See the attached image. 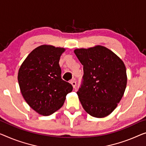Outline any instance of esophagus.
I'll use <instances>...</instances> for the list:
<instances>
[{"label":"esophagus","instance_id":"obj_1","mask_svg":"<svg viewBox=\"0 0 146 146\" xmlns=\"http://www.w3.org/2000/svg\"><path fill=\"white\" fill-rule=\"evenodd\" d=\"M71 84H72V86H73V88H75V86H76V82H75V80H74V79L71 80Z\"/></svg>","mask_w":146,"mask_h":146}]
</instances>
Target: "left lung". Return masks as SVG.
Here are the masks:
<instances>
[{
	"label": "left lung",
	"mask_w": 146,
	"mask_h": 146,
	"mask_svg": "<svg viewBox=\"0 0 146 146\" xmlns=\"http://www.w3.org/2000/svg\"><path fill=\"white\" fill-rule=\"evenodd\" d=\"M83 66V82L77 94L91 116L103 118L113 111L127 83L125 64L108 48L96 45L74 50Z\"/></svg>",
	"instance_id": "left-lung-1"
}]
</instances>
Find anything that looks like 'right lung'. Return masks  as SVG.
Instances as JSON below:
<instances>
[{
  "instance_id": "1",
  "label": "right lung",
  "mask_w": 146,
  "mask_h": 146,
  "mask_svg": "<svg viewBox=\"0 0 146 146\" xmlns=\"http://www.w3.org/2000/svg\"><path fill=\"white\" fill-rule=\"evenodd\" d=\"M66 48L43 44L35 48L19 69L17 80L28 105L38 114L48 116L62 107L73 90L61 77L59 62Z\"/></svg>"
}]
</instances>
